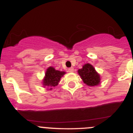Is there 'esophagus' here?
Masks as SVG:
<instances>
[{
    "mask_svg": "<svg viewBox=\"0 0 133 133\" xmlns=\"http://www.w3.org/2000/svg\"><path fill=\"white\" fill-rule=\"evenodd\" d=\"M68 70H69V72H74V68H73V67L69 68V69H68Z\"/></svg>",
    "mask_w": 133,
    "mask_h": 133,
    "instance_id": "obj_1",
    "label": "esophagus"
}]
</instances>
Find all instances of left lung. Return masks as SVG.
Masks as SVG:
<instances>
[{
    "label": "left lung",
    "instance_id": "8db88e82",
    "mask_svg": "<svg viewBox=\"0 0 133 133\" xmlns=\"http://www.w3.org/2000/svg\"><path fill=\"white\" fill-rule=\"evenodd\" d=\"M78 72L83 82L89 86H95L101 83L100 75L89 63L85 64L82 69L78 70Z\"/></svg>",
    "mask_w": 133,
    "mask_h": 133
}]
</instances>
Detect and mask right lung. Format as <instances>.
<instances>
[{
	"instance_id": "obj_1",
	"label": "right lung",
	"mask_w": 133,
	"mask_h": 133,
	"mask_svg": "<svg viewBox=\"0 0 133 133\" xmlns=\"http://www.w3.org/2000/svg\"><path fill=\"white\" fill-rule=\"evenodd\" d=\"M65 73V72L64 71L55 70L54 67H51V66L49 67L46 70L45 77L42 82L44 86H48L50 88L57 86L61 77ZM50 89H52V88H50Z\"/></svg>"
}]
</instances>
